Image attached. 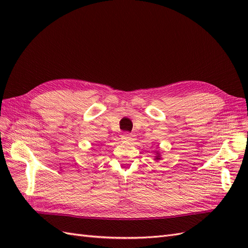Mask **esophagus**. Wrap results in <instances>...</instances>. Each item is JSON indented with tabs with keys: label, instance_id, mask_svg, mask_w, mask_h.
I'll list each match as a JSON object with an SVG mask.
<instances>
[{
	"label": "esophagus",
	"instance_id": "34e87169",
	"mask_svg": "<svg viewBox=\"0 0 248 248\" xmlns=\"http://www.w3.org/2000/svg\"><path fill=\"white\" fill-rule=\"evenodd\" d=\"M122 140L123 141H127V140H129L130 139H131V134L130 133H128V132H125V133H123V136H122Z\"/></svg>",
	"mask_w": 248,
	"mask_h": 248
}]
</instances>
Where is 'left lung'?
Wrapping results in <instances>:
<instances>
[{
	"mask_svg": "<svg viewBox=\"0 0 248 248\" xmlns=\"http://www.w3.org/2000/svg\"><path fill=\"white\" fill-rule=\"evenodd\" d=\"M161 157H160V154L158 152H156V156H155V160H160Z\"/></svg>",
	"mask_w": 248,
	"mask_h": 248,
	"instance_id": "1",
	"label": "left lung"
}]
</instances>
